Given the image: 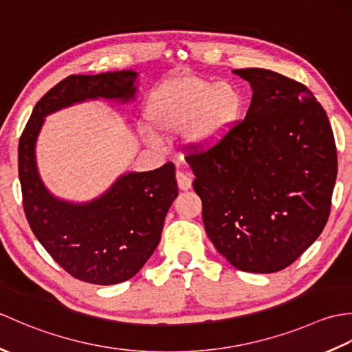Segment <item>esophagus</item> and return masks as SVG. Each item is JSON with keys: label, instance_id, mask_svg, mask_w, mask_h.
<instances>
[{"label": "esophagus", "instance_id": "esophagus-1", "mask_svg": "<svg viewBox=\"0 0 352 352\" xmlns=\"http://www.w3.org/2000/svg\"><path fill=\"white\" fill-rule=\"evenodd\" d=\"M177 184L182 190H188L192 188V178L188 174H184V172L178 170L177 172Z\"/></svg>", "mask_w": 352, "mask_h": 352}]
</instances>
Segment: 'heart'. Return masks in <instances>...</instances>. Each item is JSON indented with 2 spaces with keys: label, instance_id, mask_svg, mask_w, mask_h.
I'll return each mask as SVG.
<instances>
[{
  "label": "heart",
  "instance_id": "heart-1",
  "mask_svg": "<svg viewBox=\"0 0 352 352\" xmlns=\"http://www.w3.org/2000/svg\"><path fill=\"white\" fill-rule=\"evenodd\" d=\"M241 109L242 96L231 85L183 77L168 81L149 96L146 119L162 139L186 134L192 146L206 149L226 136ZM156 137L146 133L149 144L160 146Z\"/></svg>",
  "mask_w": 352,
  "mask_h": 352
}]
</instances>
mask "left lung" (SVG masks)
I'll return each instance as SVG.
<instances>
[{"instance_id": "obj_1", "label": "left lung", "mask_w": 352, "mask_h": 352, "mask_svg": "<svg viewBox=\"0 0 352 352\" xmlns=\"http://www.w3.org/2000/svg\"><path fill=\"white\" fill-rule=\"evenodd\" d=\"M250 83L242 122L207 151L186 157L214 248L245 272H278L322 233L338 177L324 107L274 71L234 69Z\"/></svg>"}]
</instances>
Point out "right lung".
I'll use <instances>...</instances> for the list:
<instances>
[{
  "instance_id": "1",
  "label": "right lung",
  "mask_w": 352,
  "mask_h": 352,
  "mask_svg": "<svg viewBox=\"0 0 352 352\" xmlns=\"http://www.w3.org/2000/svg\"><path fill=\"white\" fill-rule=\"evenodd\" d=\"M136 78L134 71L66 77L37 101L18 146L22 204L30 228L66 272L100 286L130 280L153 256L178 195L174 163L129 172L100 198L76 204L45 188L34 148L45 116L86 100L131 101Z\"/></svg>"
}]
</instances>
